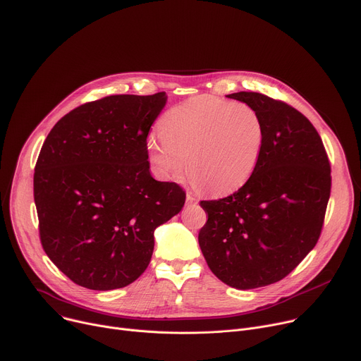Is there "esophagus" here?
Instances as JSON below:
<instances>
[{"mask_svg":"<svg viewBox=\"0 0 361 361\" xmlns=\"http://www.w3.org/2000/svg\"><path fill=\"white\" fill-rule=\"evenodd\" d=\"M197 202H199V200H197V197H195L194 194L187 192V195H185V203H187V204H195Z\"/></svg>","mask_w":361,"mask_h":361,"instance_id":"obj_1","label":"esophagus"}]
</instances>
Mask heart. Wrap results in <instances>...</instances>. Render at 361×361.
Masks as SVG:
<instances>
[{"label":"heart","instance_id":"1","mask_svg":"<svg viewBox=\"0 0 361 361\" xmlns=\"http://www.w3.org/2000/svg\"><path fill=\"white\" fill-rule=\"evenodd\" d=\"M158 133L147 144L157 173L176 180L184 171L210 192L240 187L256 170L265 140V125L246 104L197 96L164 114Z\"/></svg>","mask_w":361,"mask_h":361}]
</instances>
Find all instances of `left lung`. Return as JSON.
<instances>
[{"label": "left lung", "instance_id": "left-lung-1", "mask_svg": "<svg viewBox=\"0 0 361 361\" xmlns=\"http://www.w3.org/2000/svg\"><path fill=\"white\" fill-rule=\"evenodd\" d=\"M227 97L265 125L253 174L233 194L202 200L199 243L212 272L238 289L283 279L317 245L331 192V166L314 125L295 108L257 92Z\"/></svg>", "mask_w": 361, "mask_h": 361}]
</instances>
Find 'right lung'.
Returning a JSON list of instances; mask_svg holds the SVG:
<instances>
[{
	"instance_id": "1",
	"label": "right lung",
	"mask_w": 361,
	"mask_h": 361,
	"mask_svg": "<svg viewBox=\"0 0 361 361\" xmlns=\"http://www.w3.org/2000/svg\"><path fill=\"white\" fill-rule=\"evenodd\" d=\"M166 92L83 104L50 130L35 167L42 246L75 283L94 290L138 279L154 231L184 206L177 183L151 177L147 138Z\"/></svg>"
}]
</instances>
